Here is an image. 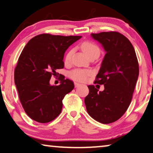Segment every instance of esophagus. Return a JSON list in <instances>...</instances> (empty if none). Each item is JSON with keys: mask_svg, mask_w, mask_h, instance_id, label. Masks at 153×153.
Segmentation results:
<instances>
[{"mask_svg": "<svg viewBox=\"0 0 153 153\" xmlns=\"http://www.w3.org/2000/svg\"><path fill=\"white\" fill-rule=\"evenodd\" d=\"M80 85H81V84L79 83H76V82H74L75 88H78V87H79Z\"/></svg>", "mask_w": 153, "mask_h": 153, "instance_id": "esophagus-1", "label": "esophagus"}]
</instances>
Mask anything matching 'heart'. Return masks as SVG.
<instances>
[{"instance_id": "1", "label": "heart", "mask_w": 153, "mask_h": 153, "mask_svg": "<svg viewBox=\"0 0 153 153\" xmlns=\"http://www.w3.org/2000/svg\"><path fill=\"white\" fill-rule=\"evenodd\" d=\"M81 48L83 49V52L86 54L88 57L94 55H100V49L94 43L90 42H85L82 44ZM74 50H70L67 53L65 56V62H69L71 60L72 54H73ZM91 74V71L89 70L85 69H74L69 72V76L72 79L76 81L83 82L88 79V76Z\"/></svg>"}]
</instances>
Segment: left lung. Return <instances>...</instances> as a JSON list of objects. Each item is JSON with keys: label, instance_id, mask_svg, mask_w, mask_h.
Here are the masks:
<instances>
[{"label": "left lung", "instance_id": "left-lung-1", "mask_svg": "<svg viewBox=\"0 0 153 153\" xmlns=\"http://www.w3.org/2000/svg\"><path fill=\"white\" fill-rule=\"evenodd\" d=\"M105 51L96 83L104 85L102 91L88 85L85 104L89 115L102 124L116 121L123 116L132 100L139 76V65L132 44L117 32L91 33Z\"/></svg>", "mask_w": 153, "mask_h": 153}]
</instances>
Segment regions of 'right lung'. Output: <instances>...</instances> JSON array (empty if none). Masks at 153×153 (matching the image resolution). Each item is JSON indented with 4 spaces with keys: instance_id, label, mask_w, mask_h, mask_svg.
I'll use <instances>...</instances> for the list:
<instances>
[{
    "instance_id": "add662e5",
    "label": "right lung",
    "mask_w": 153,
    "mask_h": 153,
    "mask_svg": "<svg viewBox=\"0 0 153 153\" xmlns=\"http://www.w3.org/2000/svg\"><path fill=\"white\" fill-rule=\"evenodd\" d=\"M81 36L41 34L30 39L23 49L14 72V81L25 111L33 120L46 123L62 111L64 96L74 88L71 80L50 84L56 70L64 67V53Z\"/></svg>"
}]
</instances>
